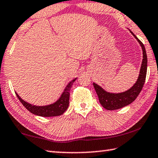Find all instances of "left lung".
<instances>
[{
    "label": "left lung",
    "mask_w": 158,
    "mask_h": 158,
    "mask_svg": "<svg viewBox=\"0 0 158 158\" xmlns=\"http://www.w3.org/2000/svg\"><path fill=\"white\" fill-rule=\"evenodd\" d=\"M131 32L137 39L138 42L140 44L143 51V60L142 66H141L139 77H138L136 83L129 90L120 94L108 93L102 89L97 84L93 83L96 94L98 96L99 102L101 106L107 110L120 109L121 107L131 104L139 94L145 82L146 72H147V55H146L145 47L142 41L133 34V32L132 31H131Z\"/></svg>",
    "instance_id": "left-lung-1"
}]
</instances>
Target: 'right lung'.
I'll return each instance as SVG.
<instances>
[{
    "mask_svg": "<svg viewBox=\"0 0 158 158\" xmlns=\"http://www.w3.org/2000/svg\"><path fill=\"white\" fill-rule=\"evenodd\" d=\"M74 79L71 82H69L67 86L65 88L64 92L62 93V96L56 103L49 105L46 106H36L26 103L23 99H21L19 96L16 93L19 100L23 105V106L32 114L35 115L40 116V117H56L62 114L69 107V96H70V90L73 82L76 81Z\"/></svg>",
    "mask_w": 158,
    "mask_h": 158,
    "instance_id": "obj_1",
    "label": "right lung"
}]
</instances>
